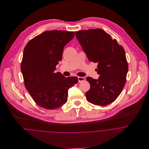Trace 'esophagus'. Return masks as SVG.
Segmentation results:
<instances>
[{
    "label": "esophagus",
    "mask_w": 149,
    "mask_h": 149,
    "mask_svg": "<svg viewBox=\"0 0 149 149\" xmlns=\"http://www.w3.org/2000/svg\"><path fill=\"white\" fill-rule=\"evenodd\" d=\"M85 80V77H78V81L79 83L84 81Z\"/></svg>",
    "instance_id": "obj_1"
}]
</instances>
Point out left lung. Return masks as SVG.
Wrapping results in <instances>:
<instances>
[{
  "instance_id": "1",
  "label": "left lung",
  "mask_w": 149,
  "mask_h": 149,
  "mask_svg": "<svg viewBox=\"0 0 149 149\" xmlns=\"http://www.w3.org/2000/svg\"><path fill=\"white\" fill-rule=\"evenodd\" d=\"M76 37L88 60L98 63V79L91 77V85L85 93L86 100L95 105L104 106L114 102L126 81L128 64L123 47L100 29L76 32Z\"/></svg>"
}]
</instances>
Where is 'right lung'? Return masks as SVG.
Here are the masks:
<instances>
[{
	"label": "right lung",
	"mask_w": 149,
	"mask_h": 149,
	"mask_svg": "<svg viewBox=\"0 0 149 149\" xmlns=\"http://www.w3.org/2000/svg\"><path fill=\"white\" fill-rule=\"evenodd\" d=\"M74 36L73 31H46L25 46L21 72L25 87L38 106L47 109L62 106L68 100V89L78 82L77 77L54 72L64 46Z\"/></svg>",
	"instance_id": "1"
}]
</instances>
